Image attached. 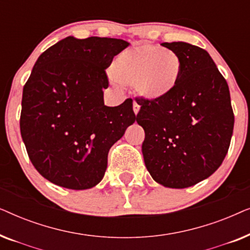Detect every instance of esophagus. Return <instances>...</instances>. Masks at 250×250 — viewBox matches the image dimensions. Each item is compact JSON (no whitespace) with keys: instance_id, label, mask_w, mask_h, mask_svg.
Instances as JSON below:
<instances>
[{"instance_id":"esophagus-1","label":"esophagus","mask_w":250,"mask_h":250,"mask_svg":"<svg viewBox=\"0 0 250 250\" xmlns=\"http://www.w3.org/2000/svg\"><path fill=\"white\" fill-rule=\"evenodd\" d=\"M133 111H134L135 115H138L140 111V105L136 102H134V104H133Z\"/></svg>"}]
</instances>
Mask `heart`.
I'll use <instances>...</instances> for the list:
<instances>
[{
  "mask_svg": "<svg viewBox=\"0 0 250 250\" xmlns=\"http://www.w3.org/2000/svg\"><path fill=\"white\" fill-rule=\"evenodd\" d=\"M110 82L135 86L140 97L149 101L163 100L179 87L183 62L175 51L155 44H138L122 51L111 64Z\"/></svg>",
  "mask_w": 250,
  "mask_h": 250,
  "instance_id": "b5f03b06",
  "label": "heart"
}]
</instances>
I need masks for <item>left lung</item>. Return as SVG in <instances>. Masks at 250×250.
<instances>
[{
  "mask_svg": "<svg viewBox=\"0 0 250 250\" xmlns=\"http://www.w3.org/2000/svg\"><path fill=\"white\" fill-rule=\"evenodd\" d=\"M182 59L179 87L163 100L136 98V122L145 129L146 169L157 183L184 189L221 166L233 133L230 91L209 53L186 42L162 43Z\"/></svg>",
  "mask_w": 250,
  "mask_h": 250,
  "instance_id": "obj_1",
  "label": "left lung"
}]
</instances>
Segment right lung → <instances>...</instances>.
Returning <instances> with one entry per match:
<instances>
[{"label": "right lung", "mask_w": 250, "mask_h": 250, "mask_svg": "<svg viewBox=\"0 0 250 250\" xmlns=\"http://www.w3.org/2000/svg\"><path fill=\"white\" fill-rule=\"evenodd\" d=\"M129 45L118 39L74 36L49 47L22 91L20 133L41 175L57 186L86 190L104 179L108 152L135 122L133 100L107 107L105 69Z\"/></svg>", "instance_id": "1"}]
</instances>
